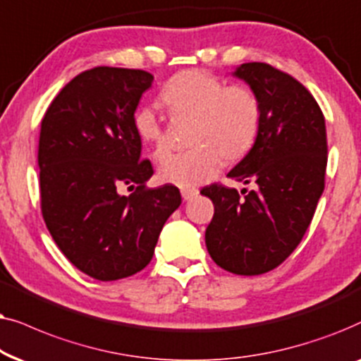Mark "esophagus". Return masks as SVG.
Returning <instances> with one entry per match:
<instances>
[{
	"label": "esophagus",
	"mask_w": 361,
	"mask_h": 361,
	"mask_svg": "<svg viewBox=\"0 0 361 361\" xmlns=\"http://www.w3.org/2000/svg\"><path fill=\"white\" fill-rule=\"evenodd\" d=\"M198 193H200V191L196 188H183V190H181V196H183L185 201L193 200L195 196H198Z\"/></svg>",
	"instance_id": "1"
}]
</instances>
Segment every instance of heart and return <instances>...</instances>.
Wrapping results in <instances>:
<instances>
[{
    "label": "heart",
    "instance_id": "heart-1",
    "mask_svg": "<svg viewBox=\"0 0 361 361\" xmlns=\"http://www.w3.org/2000/svg\"><path fill=\"white\" fill-rule=\"evenodd\" d=\"M161 104L175 117L195 118L186 152L168 153L158 165V178L168 185L190 188L208 181L221 160L234 161L251 150L261 128V104L251 89L228 85L204 71H185L165 85ZM138 138L152 157L166 150L165 128L152 107L133 115Z\"/></svg>",
    "mask_w": 361,
    "mask_h": 361
}]
</instances>
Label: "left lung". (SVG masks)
I'll return each instance as SVG.
<instances>
[{"label": "left lung", "mask_w": 361, "mask_h": 361, "mask_svg": "<svg viewBox=\"0 0 361 361\" xmlns=\"http://www.w3.org/2000/svg\"><path fill=\"white\" fill-rule=\"evenodd\" d=\"M233 75L257 95L262 115L252 148L228 176L256 188L244 197L218 183L201 190L214 204L204 239L224 271L259 276L290 256L314 218L325 188V118L299 80L266 62Z\"/></svg>", "instance_id": "obj_1"}]
</instances>
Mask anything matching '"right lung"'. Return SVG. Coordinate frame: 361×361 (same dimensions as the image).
Here are the masks:
<instances>
[{"mask_svg":"<svg viewBox=\"0 0 361 361\" xmlns=\"http://www.w3.org/2000/svg\"><path fill=\"white\" fill-rule=\"evenodd\" d=\"M152 82L140 69L94 67L56 95L41 123L42 218L62 254L97 281L142 271L181 204L176 186L145 188L153 168L133 115ZM135 184L132 195L119 193Z\"/></svg>","mask_w":361,"mask_h":361,"instance_id":"1","label":"right lung"}]
</instances>
